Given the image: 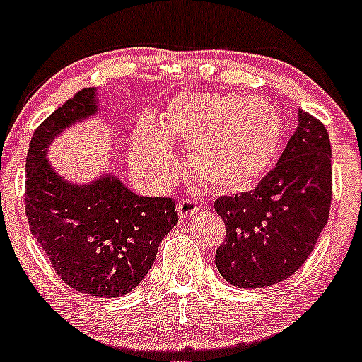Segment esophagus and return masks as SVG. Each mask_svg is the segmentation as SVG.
<instances>
[{"mask_svg":"<svg viewBox=\"0 0 362 362\" xmlns=\"http://www.w3.org/2000/svg\"><path fill=\"white\" fill-rule=\"evenodd\" d=\"M200 211V204L197 200H192V198H182L177 204V212H180L181 217H192Z\"/></svg>","mask_w":362,"mask_h":362,"instance_id":"esophagus-1","label":"esophagus"}]
</instances>
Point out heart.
Returning a JSON list of instances; mask_svg holds the SVG:
<instances>
[{
  "label": "heart",
  "instance_id": "1",
  "mask_svg": "<svg viewBox=\"0 0 362 362\" xmlns=\"http://www.w3.org/2000/svg\"><path fill=\"white\" fill-rule=\"evenodd\" d=\"M167 141L189 145V164L217 192L255 188L271 173L285 141V120L274 105L224 93H185L170 100L158 126L136 127L131 155L153 186L176 169Z\"/></svg>",
  "mask_w": 362,
  "mask_h": 362
}]
</instances>
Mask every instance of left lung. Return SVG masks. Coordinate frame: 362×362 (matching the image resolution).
<instances>
[{
	"label": "left lung",
	"instance_id": "obj_1",
	"mask_svg": "<svg viewBox=\"0 0 362 362\" xmlns=\"http://www.w3.org/2000/svg\"><path fill=\"white\" fill-rule=\"evenodd\" d=\"M329 205L328 131L300 108L274 169L250 192L214 204L226 224V240L216 250L221 276L238 288H266L297 273L328 223Z\"/></svg>",
	"mask_w": 362,
	"mask_h": 362
}]
</instances>
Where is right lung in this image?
Segmentation results:
<instances>
[{
	"label": "right lung",
	"instance_id": "obj_1",
	"mask_svg": "<svg viewBox=\"0 0 362 362\" xmlns=\"http://www.w3.org/2000/svg\"><path fill=\"white\" fill-rule=\"evenodd\" d=\"M84 88L34 131L25 160V216L57 274L81 293L119 297L139 285L162 238L177 224L170 198L139 197L105 174L88 185L65 181L46 150L69 126L98 112Z\"/></svg>",
	"mask_w": 362,
	"mask_h": 362
}]
</instances>
